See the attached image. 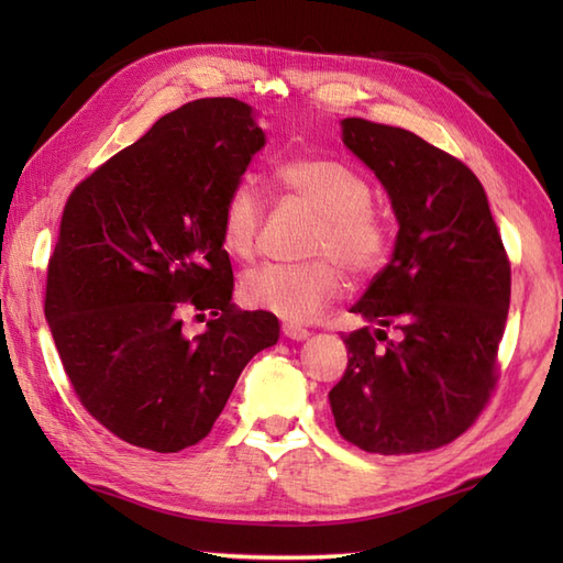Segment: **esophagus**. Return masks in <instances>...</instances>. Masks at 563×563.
I'll return each instance as SVG.
<instances>
[{"mask_svg":"<svg viewBox=\"0 0 563 563\" xmlns=\"http://www.w3.org/2000/svg\"><path fill=\"white\" fill-rule=\"evenodd\" d=\"M283 333L292 341H305L309 336V331L305 327H297V324H283Z\"/></svg>","mask_w":563,"mask_h":563,"instance_id":"obj_1","label":"esophagus"}]
</instances>
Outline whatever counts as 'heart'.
<instances>
[{"mask_svg": "<svg viewBox=\"0 0 563 563\" xmlns=\"http://www.w3.org/2000/svg\"><path fill=\"white\" fill-rule=\"evenodd\" d=\"M280 188L319 212L307 263H266L242 278V300L290 321H312L343 292V271L369 275L389 254V227L369 206L373 188L353 166L333 157H292L275 166ZM263 198L254 178H239L224 198L220 236L227 254L251 261L258 251ZM340 262L336 264L335 261Z\"/></svg>", "mask_w": 563, "mask_h": 563, "instance_id": "obj_1", "label": "heart"}]
</instances>
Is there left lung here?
I'll return each mask as SVG.
<instances>
[{
	"label": "left lung",
	"mask_w": 563,
	"mask_h": 563,
	"mask_svg": "<svg viewBox=\"0 0 563 563\" xmlns=\"http://www.w3.org/2000/svg\"><path fill=\"white\" fill-rule=\"evenodd\" d=\"M343 142L387 188L399 234L391 261L351 309L379 329L343 336L349 367L329 391L333 421L365 452L435 450L470 430L496 389L510 261L464 162L365 118H345Z\"/></svg>",
	"instance_id": "1"
}]
</instances>
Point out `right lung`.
<instances>
[{
	"label": "right lung",
	"instance_id": "obj_1",
	"mask_svg": "<svg viewBox=\"0 0 563 563\" xmlns=\"http://www.w3.org/2000/svg\"><path fill=\"white\" fill-rule=\"evenodd\" d=\"M263 142L244 101H190L67 198L45 317L79 404L130 445H196L244 365L278 341L271 312L232 305L220 236L224 198ZM186 308L209 317L194 340L180 331Z\"/></svg>",
	"mask_w": 563,
	"mask_h": 563
}]
</instances>
